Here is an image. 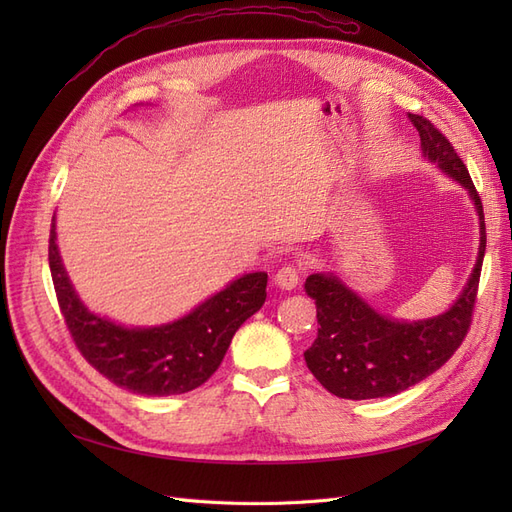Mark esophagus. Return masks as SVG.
<instances>
[{
  "instance_id": "esophagus-1",
  "label": "esophagus",
  "mask_w": 512,
  "mask_h": 512,
  "mask_svg": "<svg viewBox=\"0 0 512 512\" xmlns=\"http://www.w3.org/2000/svg\"><path fill=\"white\" fill-rule=\"evenodd\" d=\"M301 282V269L294 265H284L280 271L275 273V284L282 290H292L297 288Z\"/></svg>"
}]
</instances>
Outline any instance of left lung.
I'll use <instances>...</instances> for the list:
<instances>
[{
    "mask_svg": "<svg viewBox=\"0 0 512 512\" xmlns=\"http://www.w3.org/2000/svg\"><path fill=\"white\" fill-rule=\"evenodd\" d=\"M421 136L423 156L468 190L480 224V245L466 288L448 312L404 322L376 312L333 273L307 277L305 292L316 301L318 337L305 363L329 393L342 399L391 397L440 369L468 335L476 303L487 232L480 196L448 138L421 115H408Z\"/></svg>",
    "mask_w": 512,
    "mask_h": 512,
    "instance_id": "left-lung-1",
    "label": "left lung"
}]
</instances>
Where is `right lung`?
Instances as JSON below:
<instances>
[{
  "mask_svg": "<svg viewBox=\"0 0 512 512\" xmlns=\"http://www.w3.org/2000/svg\"><path fill=\"white\" fill-rule=\"evenodd\" d=\"M49 267L61 316L85 361L121 389L149 397L181 395L205 384L220 367L232 335L267 299V273H245L175 322L121 327L89 312L74 292L57 250L55 218Z\"/></svg>",
  "mask_w": 512,
  "mask_h": 512,
  "instance_id": "add662e5",
  "label": "right lung"
}]
</instances>
